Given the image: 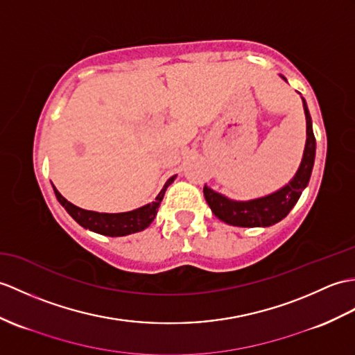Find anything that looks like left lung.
I'll return each instance as SVG.
<instances>
[{
    "instance_id": "obj_1",
    "label": "left lung",
    "mask_w": 355,
    "mask_h": 355,
    "mask_svg": "<svg viewBox=\"0 0 355 355\" xmlns=\"http://www.w3.org/2000/svg\"><path fill=\"white\" fill-rule=\"evenodd\" d=\"M302 105L307 121V140L301 164L295 177L279 191L250 201L230 200V198L204 186L205 201L216 218L236 227H270L289 215L293 205L298 202L302 191L309 184L316 154V139L313 135L311 118L304 98Z\"/></svg>"
}]
</instances>
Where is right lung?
Listing matches in <instances>:
<instances>
[{
	"mask_svg": "<svg viewBox=\"0 0 355 355\" xmlns=\"http://www.w3.org/2000/svg\"><path fill=\"white\" fill-rule=\"evenodd\" d=\"M177 175L171 177L166 183H164L160 193L155 196V201L151 204H146L144 207H139L136 210L125 211V213H98V211H90L80 209L77 205H73L68 200L60 195V192L54 187V193L57 200L63 205L64 210L69 213L72 219L78 222L81 227H85L90 232H95L98 234L110 236V237H119V236H127L131 233L142 232L146 227H150L151 222L154 220L155 215H157L160 202L164 196L166 189L172 184V181L175 180Z\"/></svg>",
	"mask_w": 355,
	"mask_h": 355,
	"instance_id": "right-lung-1",
	"label": "right lung"
}]
</instances>
